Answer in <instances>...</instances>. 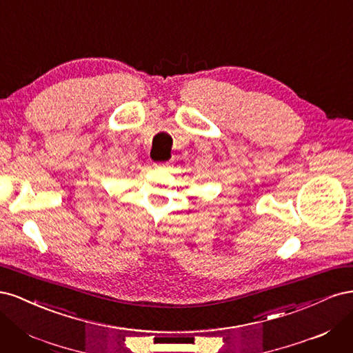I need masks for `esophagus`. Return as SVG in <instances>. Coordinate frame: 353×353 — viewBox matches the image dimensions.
<instances>
[{"label": "esophagus", "instance_id": "1", "mask_svg": "<svg viewBox=\"0 0 353 353\" xmlns=\"http://www.w3.org/2000/svg\"><path fill=\"white\" fill-rule=\"evenodd\" d=\"M154 166H160V168H168L169 166V163H154Z\"/></svg>", "mask_w": 353, "mask_h": 353}]
</instances>
